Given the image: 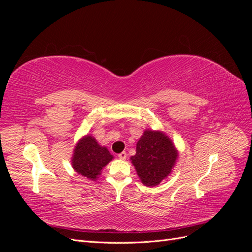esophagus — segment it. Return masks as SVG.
<instances>
[{
    "mask_svg": "<svg viewBox=\"0 0 252 252\" xmlns=\"http://www.w3.org/2000/svg\"><path fill=\"white\" fill-rule=\"evenodd\" d=\"M118 157H119V158H121V159H126L127 154H126L125 151H123V152H121V154H119Z\"/></svg>",
    "mask_w": 252,
    "mask_h": 252,
    "instance_id": "esophagus-1",
    "label": "esophagus"
}]
</instances>
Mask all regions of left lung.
I'll return each mask as SVG.
<instances>
[{
    "mask_svg": "<svg viewBox=\"0 0 252 252\" xmlns=\"http://www.w3.org/2000/svg\"><path fill=\"white\" fill-rule=\"evenodd\" d=\"M178 158L172 142L163 132L146 130L136 144V154L131 157L143 184L156 186L171 172Z\"/></svg>",
    "mask_w": 252,
    "mask_h": 252,
    "instance_id": "obj_1",
    "label": "left lung"
}]
</instances>
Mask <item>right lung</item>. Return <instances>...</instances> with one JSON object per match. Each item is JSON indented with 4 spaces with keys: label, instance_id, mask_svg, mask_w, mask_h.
I'll return each mask as SVG.
<instances>
[{
    "label": "right lung",
    "instance_id": "add662e5",
    "mask_svg": "<svg viewBox=\"0 0 252 252\" xmlns=\"http://www.w3.org/2000/svg\"><path fill=\"white\" fill-rule=\"evenodd\" d=\"M112 159L106 147H102L90 135L83 138L74 148L72 167L78 173L88 180H96L104 166Z\"/></svg>",
    "mask_w": 252,
    "mask_h": 252
}]
</instances>
